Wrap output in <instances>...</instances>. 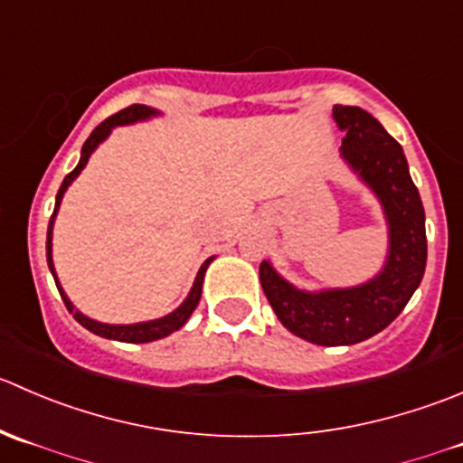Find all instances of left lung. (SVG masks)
Returning <instances> with one entry per match:
<instances>
[{
    "mask_svg": "<svg viewBox=\"0 0 463 463\" xmlns=\"http://www.w3.org/2000/svg\"><path fill=\"white\" fill-rule=\"evenodd\" d=\"M345 132L340 155L381 203L387 222V259L381 272L351 288L304 290L263 260L260 286L279 322L306 342L349 346L369 340L401 315L419 288L428 260L425 212L401 144L378 118L354 105H335Z\"/></svg>",
    "mask_w": 463,
    "mask_h": 463,
    "instance_id": "obj_1",
    "label": "left lung"
}]
</instances>
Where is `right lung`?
<instances>
[{
    "mask_svg": "<svg viewBox=\"0 0 463 463\" xmlns=\"http://www.w3.org/2000/svg\"><path fill=\"white\" fill-rule=\"evenodd\" d=\"M153 117H159V109H153L148 108V105H130V108L121 109V112L112 114L109 118H105L103 123H100L99 128H94V132L90 135V139L82 144V150H80V162H78V166L74 171L70 173V175L62 180L61 184V191H58L56 195V207H53V216L52 221H49V230H47V263H49V269H52L53 279H56V286H58V292H61L62 301H65L67 310H70L71 315H74V319L80 326H85L87 331H91L94 335H100V337H108V340H117V342H130V345H144V342H155V340H162V337L171 335V333L180 331L182 326H184L186 322H189L191 313L195 310V306H198L200 301V295H203V281H204V272H207L209 263L213 260L207 259L203 263V268L198 269V277H195L194 286H191V292L186 295V299L182 301L180 306H177L173 313L164 315V317L159 319H150V322H137V324H103V322H96V319L87 317V315H82L80 310L76 308L74 304L70 301V297H67V292L62 290L61 281H58V274H56V268H53V256H52V238H53V222H56V213L58 209H61V203H62V195H65V191L70 189L71 182L76 180L78 175H80V171L85 168V164L90 162L91 153H94L96 148H99V144H103L105 139L109 137V132L114 130L117 126H130V123H139V121H148V118Z\"/></svg>",
    "mask_w": 463,
    "mask_h": 463,
    "instance_id": "right-lung-1",
    "label": "right lung"
}]
</instances>
